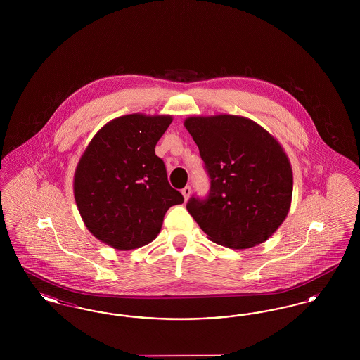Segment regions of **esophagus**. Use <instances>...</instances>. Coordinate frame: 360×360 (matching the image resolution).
Segmentation results:
<instances>
[{
	"label": "esophagus",
	"instance_id": "34e87169",
	"mask_svg": "<svg viewBox=\"0 0 360 360\" xmlns=\"http://www.w3.org/2000/svg\"><path fill=\"white\" fill-rule=\"evenodd\" d=\"M190 193H191V188L186 186V188H182V194H184V198L188 201V197H190Z\"/></svg>",
	"mask_w": 360,
	"mask_h": 360
}]
</instances>
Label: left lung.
Here are the masks:
<instances>
[{
  "label": "left lung",
  "instance_id": "8db88e82",
  "mask_svg": "<svg viewBox=\"0 0 360 360\" xmlns=\"http://www.w3.org/2000/svg\"><path fill=\"white\" fill-rule=\"evenodd\" d=\"M185 127L210 179L205 198L188 200V213L217 244L243 250L266 241L290 209L292 172L281 144L241 116H194Z\"/></svg>",
  "mask_w": 360,
  "mask_h": 360
}]
</instances>
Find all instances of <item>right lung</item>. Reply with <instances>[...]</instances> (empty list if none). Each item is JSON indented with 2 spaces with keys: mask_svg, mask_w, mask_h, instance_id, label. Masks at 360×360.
I'll list each match as a JSON object with an SVG mask.
<instances>
[{
  "mask_svg": "<svg viewBox=\"0 0 360 360\" xmlns=\"http://www.w3.org/2000/svg\"><path fill=\"white\" fill-rule=\"evenodd\" d=\"M172 116L127 115L91 139L74 175V197L87 229L120 250L143 247L159 235L169 207L184 202L170 186L155 146Z\"/></svg>",
  "mask_w": 360,
  "mask_h": 360,
  "instance_id": "add662e5",
  "label": "right lung"
}]
</instances>
